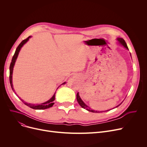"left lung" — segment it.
I'll return each mask as SVG.
<instances>
[{
	"mask_svg": "<svg viewBox=\"0 0 147 147\" xmlns=\"http://www.w3.org/2000/svg\"><path fill=\"white\" fill-rule=\"evenodd\" d=\"M117 40H118V41H119L123 46H124V47H125L126 49H128V47H127V45H126V43L125 42V40L123 39V38H118ZM76 98H77V100H78V103H79V105L83 108V109H86V110H88V111H90V112H93V113H99V111H94V110H91V109H90V107H89L88 106H87L85 104H84V103L83 102L82 100L81 99V98H80V96H79V93L77 94ZM120 105H119L117 106L116 107H119ZM108 111H109V110H108ZM100 112L102 113V112H103V111H100Z\"/></svg>",
	"mask_w": 147,
	"mask_h": 147,
	"instance_id": "1",
	"label": "left lung"
}]
</instances>
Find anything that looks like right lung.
<instances>
[{"label":"right lung","instance_id":"right-lung-1","mask_svg":"<svg viewBox=\"0 0 147 147\" xmlns=\"http://www.w3.org/2000/svg\"><path fill=\"white\" fill-rule=\"evenodd\" d=\"M30 37V36L28 37L27 38H26V39L23 40L21 43L18 46V47L16 49V51H15V52L14 53V55L12 57V61H11V64H10V67H9V82H10V84H11V88L13 90V91L14 92L15 90H13V86H12V72H13V66H14V64H15V61H16V59L17 58V57L18 55V53H19V52L21 49V48H22V46L24 45L29 39V38ZM65 82H64V83L63 84H65ZM15 94H16V93H15ZM55 94H54L53 95V96L49 100V101H46L44 103H42V104H29V103H26V102H24V101H23L22 99H21L20 98H18L21 100V101L24 103L25 105H26L27 106L32 108V109H34V110H44V109H48V108H50V107H52L53 106V105L54 104V102H53V101L55 100Z\"/></svg>","mask_w":147,"mask_h":147}]
</instances>
